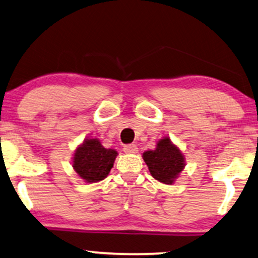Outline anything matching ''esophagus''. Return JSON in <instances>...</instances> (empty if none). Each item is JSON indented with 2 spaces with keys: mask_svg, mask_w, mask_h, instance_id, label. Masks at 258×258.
Returning <instances> with one entry per match:
<instances>
[{
  "mask_svg": "<svg viewBox=\"0 0 258 258\" xmlns=\"http://www.w3.org/2000/svg\"><path fill=\"white\" fill-rule=\"evenodd\" d=\"M123 152L125 153H137L138 152V148L136 144H127L123 146Z\"/></svg>",
  "mask_w": 258,
  "mask_h": 258,
  "instance_id": "1",
  "label": "esophagus"
}]
</instances>
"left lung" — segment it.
Wrapping results in <instances>:
<instances>
[{"instance_id":"obj_1","label":"left lung","mask_w":258,"mask_h":258,"mask_svg":"<svg viewBox=\"0 0 258 258\" xmlns=\"http://www.w3.org/2000/svg\"><path fill=\"white\" fill-rule=\"evenodd\" d=\"M153 178L162 183L171 184L184 168V158L178 148L169 138L161 139L155 150L143 153Z\"/></svg>"}]
</instances>
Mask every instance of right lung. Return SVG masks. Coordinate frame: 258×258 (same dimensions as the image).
I'll return each instance as SVG.
<instances>
[{"label": "right lung", "mask_w": 258, "mask_h": 258, "mask_svg": "<svg viewBox=\"0 0 258 258\" xmlns=\"http://www.w3.org/2000/svg\"><path fill=\"white\" fill-rule=\"evenodd\" d=\"M116 155L115 150L103 148L99 139H86L75 152L74 169L86 182H99L109 174Z\"/></svg>", "instance_id": "add662e5"}]
</instances>
